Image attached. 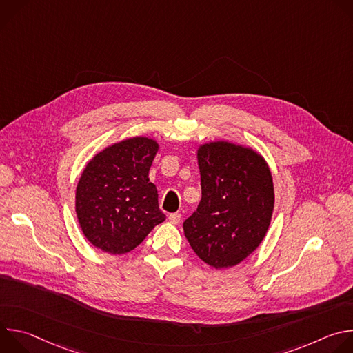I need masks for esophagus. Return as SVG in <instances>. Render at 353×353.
I'll use <instances>...</instances> for the list:
<instances>
[{
  "mask_svg": "<svg viewBox=\"0 0 353 353\" xmlns=\"http://www.w3.org/2000/svg\"><path fill=\"white\" fill-rule=\"evenodd\" d=\"M180 219H181V215L177 214V212L169 215V221H170V223H173V225H177V223L180 222Z\"/></svg>",
  "mask_w": 353,
  "mask_h": 353,
  "instance_id": "34e87169",
  "label": "esophagus"
}]
</instances>
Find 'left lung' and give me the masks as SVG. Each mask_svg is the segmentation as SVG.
Listing matches in <instances>:
<instances>
[{
    "label": "left lung",
    "instance_id": "8db88e82",
    "mask_svg": "<svg viewBox=\"0 0 353 353\" xmlns=\"http://www.w3.org/2000/svg\"><path fill=\"white\" fill-rule=\"evenodd\" d=\"M203 196L183 223L195 254L221 270L237 265L261 244L274 211V183L265 159L228 141L196 152Z\"/></svg>",
    "mask_w": 353,
    "mask_h": 353
}]
</instances>
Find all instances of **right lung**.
Masks as SVG:
<instances>
[{
  "label": "right lung",
  "instance_id": "obj_1",
  "mask_svg": "<svg viewBox=\"0 0 353 353\" xmlns=\"http://www.w3.org/2000/svg\"><path fill=\"white\" fill-rule=\"evenodd\" d=\"M159 143L134 137L100 150L86 165L75 194V212L85 237L105 253L134 250L166 219L149 169Z\"/></svg>",
  "mask_w": 353,
  "mask_h": 353
}]
</instances>
